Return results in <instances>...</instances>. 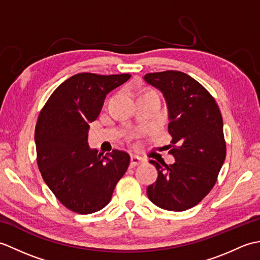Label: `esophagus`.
Wrapping results in <instances>:
<instances>
[{
  "label": "esophagus",
  "mask_w": 260,
  "mask_h": 260,
  "mask_svg": "<svg viewBox=\"0 0 260 260\" xmlns=\"http://www.w3.org/2000/svg\"><path fill=\"white\" fill-rule=\"evenodd\" d=\"M143 162H144V158L136 156V155H131V167L132 168L137 167V165H140Z\"/></svg>",
  "instance_id": "34e87169"
}]
</instances>
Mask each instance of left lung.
<instances>
[{
  "mask_svg": "<svg viewBox=\"0 0 260 260\" xmlns=\"http://www.w3.org/2000/svg\"><path fill=\"white\" fill-rule=\"evenodd\" d=\"M145 82L163 93L168 107L173 164L151 159L158 176L147 197L169 211L197 206L211 191L225 158L223 121L217 103L192 77L168 70L146 74Z\"/></svg>",
  "mask_w": 260,
  "mask_h": 260,
  "instance_id": "obj_1",
  "label": "left lung"
}]
</instances>
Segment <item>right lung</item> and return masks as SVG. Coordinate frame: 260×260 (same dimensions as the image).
I'll list each match as a JSON object with an SVG mask.
<instances>
[{
    "label": "right lung",
    "mask_w": 260,
    "mask_h": 260,
    "mask_svg": "<svg viewBox=\"0 0 260 260\" xmlns=\"http://www.w3.org/2000/svg\"><path fill=\"white\" fill-rule=\"evenodd\" d=\"M128 74H77L48 99L36 125L37 161L49 189L66 208L89 214L106 207L131 157L114 150L104 156L88 145L89 124Z\"/></svg>",
    "instance_id": "obj_1"
}]
</instances>
